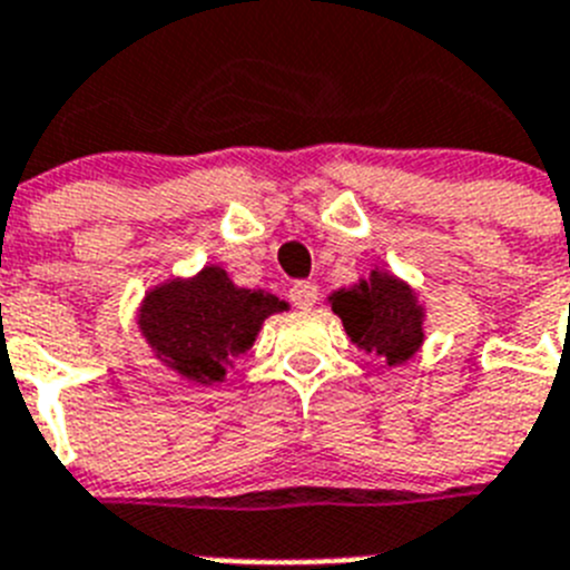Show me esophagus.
<instances>
[{
    "label": "esophagus",
    "instance_id": "34e87169",
    "mask_svg": "<svg viewBox=\"0 0 570 570\" xmlns=\"http://www.w3.org/2000/svg\"><path fill=\"white\" fill-rule=\"evenodd\" d=\"M289 297L297 309H312L317 301V286L312 284V281H297V284L289 289Z\"/></svg>",
    "mask_w": 570,
    "mask_h": 570
}]
</instances>
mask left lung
Returning <instances> with one entry per match:
<instances>
[{"mask_svg": "<svg viewBox=\"0 0 570 570\" xmlns=\"http://www.w3.org/2000/svg\"><path fill=\"white\" fill-rule=\"evenodd\" d=\"M330 304L352 343L368 355L383 357L389 366L406 363L423 346V306L412 286L394 275L372 269L352 289L332 292Z\"/></svg>", "mask_w": 570, "mask_h": 570, "instance_id": "left-lung-1", "label": "left lung"}]
</instances>
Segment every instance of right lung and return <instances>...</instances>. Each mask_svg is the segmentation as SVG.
<instances>
[{"mask_svg":"<svg viewBox=\"0 0 570 570\" xmlns=\"http://www.w3.org/2000/svg\"><path fill=\"white\" fill-rule=\"evenodd\" d=\"M284 309L286 301L273 292L240 289L222 266H204L193 278H173L147 292L138 330L164 366L213 386L253 346L266 317Z\"/></svg>","mask_w":570,"mask_h":570,"instance_id":"add662e5","label":"right lung"}]
</instances>
